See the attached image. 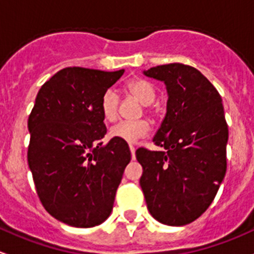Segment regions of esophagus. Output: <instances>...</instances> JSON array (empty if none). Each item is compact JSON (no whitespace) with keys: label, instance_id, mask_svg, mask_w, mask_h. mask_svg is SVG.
<instances>
[{"label":"esophagus","instance_id":"obj_1","mask_svg":"<svg viewBox=\"0 0 254 254\" xmlns=\"http://www.w3.org/2000/svg\"><path fill=\"white\" fill-rule=\"evenodd\" d=\"M129 150H130V155H132V160L135 159V148L133 145H129Z\"/></svg>","mask_w":254,"mask_h":254}]
</instances>
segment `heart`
Here are the masks:
<instances>
[{
    "label": "heart",
    "instance_id": "b5f03b06",
    "mask_svg": "<svg viewBox=\"0 0 254 254\" xmlns=\"http://www.w3.org/2000/svg\"><path fill=\"white\" fill-rule=\"evenodd\" d=\"M127 93L134 96L143 105H150L155 99V90L153 85L145 79H133L126 84ZM120 96L116 90L108 89L103 94L100 100V109L104 119L112 122L117 119L119 114ZM150 132V125L146 120H137V121H122L111 127L110 135L116 139L134 144L138 140L144 138Z\"/></svg>",
    "mask_w": 254,
    "mask_h": 254
}]
</instances>
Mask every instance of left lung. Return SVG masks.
Returning <instances> with one entry per match:
<instances>
[{
	"label": "left lung",
	"mask_w": 254,
	"mask_h": 254,
	"mask_svg": "<svg viewBox=\"0 0 254 254\" xmlns=\"http://www.w3.org/2000/svg\"><path fill=\"white\" fill-rule=\"evenodd\" d=\"M143 74L164 82L167 103L153 138L165 151H135L143 167L139 184L151 216L161 224L182 226L208 209L226 174L229 129L223 100L190 66L163 64Z\"/></svg>",
	"instance_id": "left-lung-1"
}]
</instances>
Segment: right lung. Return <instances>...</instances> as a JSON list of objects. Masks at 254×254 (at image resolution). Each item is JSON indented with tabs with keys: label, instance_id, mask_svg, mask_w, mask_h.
Returning <instances> with one entry per match:
<instances>
[{
	"label": "right lung",
	"instance_id": "1",
	"mask_svg": "<svg viewBox=\"0 0 254 254\" xmlns=\"http://www.w3.org/2000/svg\"><path fill=\"white\" fill-rule=\"evenodd\" d=\"M125 69L67 67L40 88L28 120V164L44 208L74 227H93L111 214L130 151L124 140L103 144V94Z\"/></svg>",
	"mask_w": 254,
	"mask_h": 254
}]
</instances>
